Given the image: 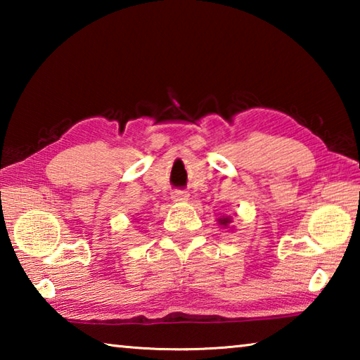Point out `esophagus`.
Wrapping results in <instances>:
<instances>
[{
	"instance_id": "obj_1",
	"label": "esophagus",
	"mask_w": 360,
	"mask_h": 360,
	"mask_svg": "<svg viewBox=\"0 0 360 360\" xmlns=\"http://www.w3.org/2000/svg\"><path fill=\"white\" fill-rule=\"evenodd\" d=\"M187 198H188V193L184 191H176L172 193L173 202H186Z\"/></svg>"
}]
</instances>
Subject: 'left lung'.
I'll list each match as a JSON object with an SVG mask.
<instances>
[{
	"label": "left lung",
	"mask_w": 360,
	"mask_h": 360,
	"mask_svg": "<svg viewBox=\"0 0 360 360\" xmlns=\"http://www.w3.org/2000/svg\"><path fill=\"white\" fill-rule=\"evenodd\" d=\"M231 222H233V217H231V216H221V217H217V224L221 225L222 229L233 230V225H231Z\"/></svg>",
	"instance_id": "1"
}]
</instances>
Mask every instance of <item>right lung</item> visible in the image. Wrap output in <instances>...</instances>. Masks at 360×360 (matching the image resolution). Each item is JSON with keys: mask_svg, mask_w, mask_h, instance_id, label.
<instances>
[{"mask_svg": "<svg viewBox=\"0 0 360 360\" xmlns=\"http://www.w3.org/2000/svg\"><path fill=\"white\" fill-rule=\"evenodd\" d=\"M135 221H136V219H135Z\"/></svg>", "mask_w": 360, "mask_h": 360, "instance_id": "right-lung-1", "label": "right lung"}]
</instances>
